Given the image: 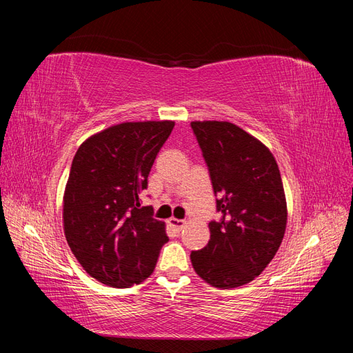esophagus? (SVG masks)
<instances>
[{
  "mask_svg": "<svg viewBox=\"0 0 353 353\" xmlns=\"http://www.w3.org/2000/svg\"><path fill=\"white\" fill-rule=\"evenodd\" d=\"M169 223H170V225H172L176 231H181V230H183V228L185 227L187 221H184V219H176V218H170V219H169Z\"/></svg>",
  "mask_w": 353,
  "mask_h": 353,
  "instance_id": "1",
  "label": "esophagus"
}]
</instances>
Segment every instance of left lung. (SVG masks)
<instances>
[{"label":"left lung","mask_w":353,"mask_h":353,"mask_svg":"<svg viewBox=\"0 0 353 353\" xmlns=\"http://www.w3.org/2000/svg\"><path fill=\"white\" fill-rule=\"evenodd\" d=\"M209 169L219 221L190 258L199 276L218 288L248 284L283 241L287 203L279 165L259 140L230 122H191Z\"/></svg>","instance_id":"left-lung-1"}]
</instances>
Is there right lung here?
<instances>
[{
  "instance_id": "1",
  "label": "right lung",
  "mask_w": 353,
  "mask_h": 353,
  "mask_svg": "<svg viewBox=\"0 0 353 353\" xmlns=\"http://www.w3.org/2000/svg\"><path fill=\"white\" fill-rule=\"evenodd\" d=\"M172 121L125 122L90 137L73 157L63 197L65 236L74 258L92 279L131 287L152 275L165 223L141 191Z\"/></svg>"
}]
</instances>
